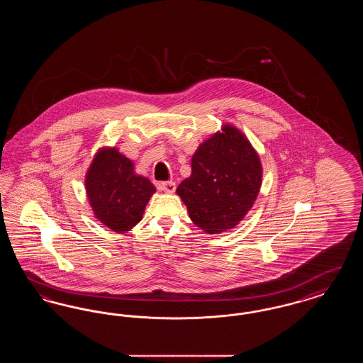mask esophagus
<instances>
[{
  "instance_id": "1",
  "label": "esophagus",
  "mask_w": 363,
  "mask_h": 363,
  "mask_svg": "<svg viewBox=\"0 0 363 363\" xmlns=\"http://www.w3.org/2000/svg\"><path fill=\"white\" fill-rule=\"evenodd\" d=\"M159 189L166 193H174L175 191V182L174 181H164L159 184Z\"/></svg>"
}]
</instances>
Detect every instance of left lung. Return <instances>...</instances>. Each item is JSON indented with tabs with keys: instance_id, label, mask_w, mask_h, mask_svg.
I'll list each match as a JSON object with an SVG mask.
<instances>
[{
	"instance_id": "left-lung-1",
	"label": "left lung",
	"mask_w": 363,
	"mask_h": 363,
	"mask_svg": "<svg viewBox=\"0 0 363 363\" xmlns=\"http://www.w3.org/2000/svg\"><path fill=\"white\" fill-rule=\"evenodd\" d=\"M262 178L256 150L235 126L223 125L191 157V174L177 193L190 219L207 234L234 228L253 207Z\"/></svg>"
}]
</instances>
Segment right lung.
<instances>
[{"label":"right lung","mask_w":363,"mask_h":363,"mask_svg":"<svg viewBox=\"0 0 363 363\" xmlns=\"http://www.w3.org/2000/svg\"><path fill=\"white\" fill-rule=\"evenodd\" d=\"M86 190L95 218L116 233H126L143 219L155 186L135 173L133 162L117 148H102L86 172Z\"/></svg>","instance_id":"1"}]
</instances>
